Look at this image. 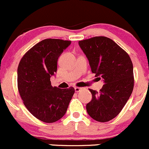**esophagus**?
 Listing matches in <instances>:
<instances>
[{
  "mask_svg": "<svg viewBox=\"0 0 149 149\" xmlns=\"http://www.w3.org/2000/svg\"><path fill=\"white\" fill-rule=\"evenodd\" d=\"M83 87H74V90L76 93H79V91H81L82 90H83Z\"/></svg>",
  "mask_w": 149,
  "mask_h": 149,
  "instance_id": "esophagus-1",
  "label": "esophagus"
}]
</instances>
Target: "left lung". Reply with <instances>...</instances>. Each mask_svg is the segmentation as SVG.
<instances>
[{
  "label": "left lung",
  "instance_id": "left-lung-1",
  "mask_svg": "<svg viewBox=\"0 0 149 149\" xmlns=\"http://www.w3.org/2000/svg\"><path fill=\"white\" fill-rule=\"evenodd\" d=\"M79 45L92 72L105 83L100 92L90 89L93 98L86 105L87 113L94 120L108 122L120 113L133 92V63L126 52L105 36L79 41Z\"/></svg>",
  "mask_w": 149,
  "mask_h": 149
}]
</instances>
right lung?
Returning <instances> with one entry per match:
<instances>
[{
  "label": "right lung",
  "mask_w": 149,
  "mask_h": 149,
  "mask_svg": "<svg viewBox=\"0 0 149 149\" xmlns=\"http://www.w3.org/2000/svg\"><path fill=\"white\" fill-rule=\"evenodd\" d=\"M70 44L62 39H44L31 48L18 64V89L24 105L44 123L62 118L74 93V87H52L50 81L57 70L58 58Z\"/></svg>",
  "instance_id": "add662e5"
}]
</instances>
